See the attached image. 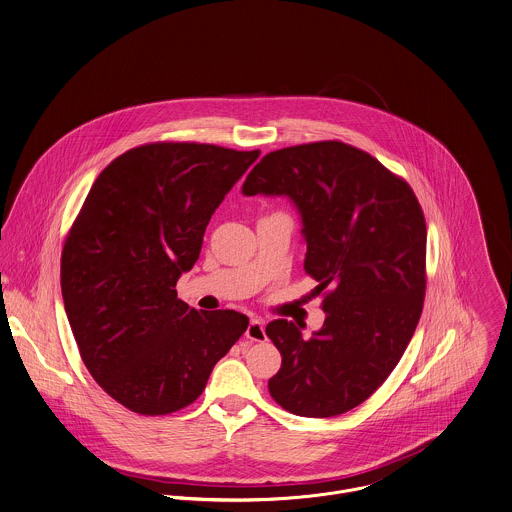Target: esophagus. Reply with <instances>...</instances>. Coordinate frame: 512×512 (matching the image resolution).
I'll return each instance as SVG.
<instances>
[{"label":"esophagus","instance_id":"1","mask_svg":"<svg viewBox=\"0 0 512 512\" xmlns=\"http://www.w3.org/2000/svg\"><path fill=\"white\" fill-rule=\"evenodd\" d=\"M244 336L252 342H264L266 340V330H264V323L260 319H252L248 323V328L244 332Z\"/></svg>","mask_w":512,"mask_h":512}]
</instances>
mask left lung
Masks as SVG:
<instances>
[{
    "label": "left lung",
    "instance_id": "obj_1",
    "mask_svg": "<svg viewBox=\"0 0 512 512\" xmlns=\"http://www.w3.org/2000/svg\"><path fill=\"white\" fill-rule=\"evenodd\" d=\"M244 195H287L307 240L305 274L319 281L325 325L311 338L285 319L266 326L281 354L268 381L279 407L326 419L362 405L399 364L426 293V223L411 186L340 140L266 154Z\"/></svg>",
    "mask_w": 512,
    "mask_h": 512
}]
</instances>
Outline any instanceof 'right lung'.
I'll list each match as a JSON object with an SVG mask.
<instances>
[{
    "label": "right lung",
    "instance_id": "obj_1",
    "mask_svg": "<svg viewBox=\"0 0 512 512\" xmlns=\"http://www.w3.org/2000/svg\"><path fill=\"white\" fill-rule=\"evenodd\" d=\"M258 156L205 142L135 146L97 176L66 234L60 285L82 362L133 413L191 405L248 326L236 311L189 307L176 283Z\"/></svg>",
    "mask_w": 512,
    "mask_h": 512
}]
</instances>
